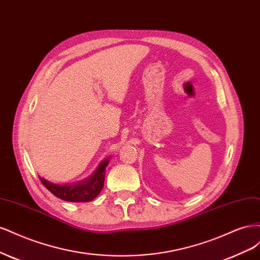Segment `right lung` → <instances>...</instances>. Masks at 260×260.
I'll return each instance as SVG.
<instances>
[{"label": "right lung", "mask_w": 260, "mask_h": 260, "mask_svg": "<svg viewBox=\"0 0 260 260\" xmlns=\"http://www.w3.org/2000/svg\"><path fill=\"white\" fill-rule=\"evenodd\" d=\"M110 161V157H106L99 163L97 169L89 177L70 185H59L54 183L43 177H40L42 183L58 199L68 202H89L93 201L104 188L106 167Z\"/></svg>", "instance_id": "add662e5"}]
</instances>
